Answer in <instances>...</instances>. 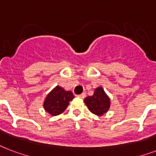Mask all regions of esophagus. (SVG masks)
<instances>
[{
  "label": "esophagus",
  "mask_w": 156,
  "mask_h": 156,
  "mask_svg": "<svg viewBox=\"0 0 156 156\" xmlns=\"http://www.w3.org/2000/svg\"><path fill=\"white\" fill-rule=\"evenodd\" d=\"M78 98H82L83 99L86 98V94L85 93H82V94H80V95L78 96Z\"/></svg>",
  "instance_id": "obj_1"
}]
</instances>
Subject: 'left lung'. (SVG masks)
<instances>
[{
    "label": "left lung",
    "mask_w": 156,
    "mask_h": 156,
    "mask_svg": "<svg viewBox=\"0 0 156 156\" xmlns=\"http://www.w3.org/2000/svg\"><path fill=\"white\" fill-rule=\"evenodd\" d=\"M84 103L92 113L101 116L107 113L111 107V99L102 87H98L94 90L93 96L84 99Z\"/></svg>",
    "instance_id": "1"
}]
</instances>
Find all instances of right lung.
<instances>
[{
	"label": "right lung",
	"mask_w": 156,
	"mask_h": 156,
	"mask_svg": "<svg viewBox=\"0 0 156 156\" xmlns=\"http://www.w3.org/2000/svg\"><path fill=\"white\" fill-rule=\"evenodd\" d=\"M73 98L74 96L71 91H66L60 86H56L47 94L43 107L50 116H58L63 113L69 105V101Z\"/></svg>",
	"instance_id": "1"
}]
</instances>
